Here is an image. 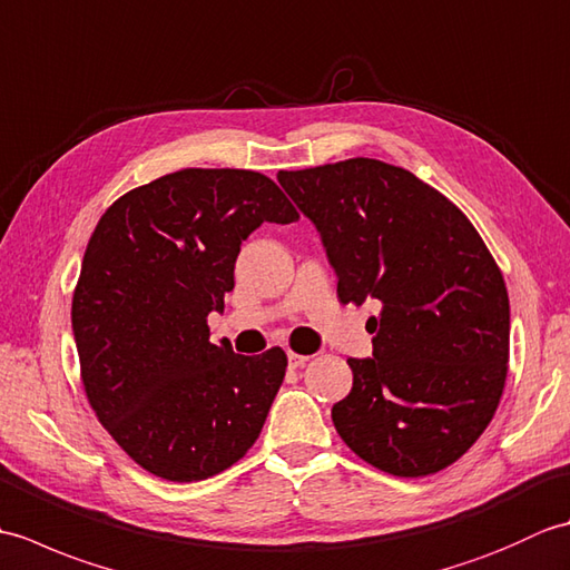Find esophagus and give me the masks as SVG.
<instances>
[{"mask_svg":"<svg viewBox=\"0 0 570 570\" xmlns=\"http://www.w3.org/2000/svg\"><path fill=\"white\" fill-rule=\"evenodd\" d=\"M308 362V355H298V353H288V367L296 370V367H304Z\"/></svg>","mask_w":570,"mask_h":570,"instance_id":"obj_1","label":"esophagus"}]
</instances>
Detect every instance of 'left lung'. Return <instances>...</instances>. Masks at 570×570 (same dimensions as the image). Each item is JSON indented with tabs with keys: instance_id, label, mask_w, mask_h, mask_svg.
<instances>
[{
	"instance_id": "8db88e82",
	"label": "left lung",
	"mask_w": 570,
	"mask_h": 570,
	"mask_svg": "<svg viewBox=\"0 0 570 570\" xmlns=\"http://www.w3.org/2000/svg\"><path fill=\"white\" fill-rule=\"evenodd\" d=\"M276 178L316 225L337 298L382 306L372 357L347 360L335 431L396 478L455 463L498 411L510 362V298L485 242L443 193L377 159Z\"/></svg>"
}]
</instances>
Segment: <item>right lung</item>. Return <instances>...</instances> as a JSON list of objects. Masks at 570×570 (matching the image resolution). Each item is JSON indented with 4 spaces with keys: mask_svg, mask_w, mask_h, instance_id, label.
Wrapping results in <instances>:
<instances>
[{
    "mask_svg": "<svg viewBox=\"0 0 570 570\" xmlns=\"http://www.w3.org/2000/svg\"><path fill=\"white\" fill-rule=\"evenodd\" d=\"M296 217L272 178L242 168H184L100 217L72 294V335L95 416L151 475L213 478L259 439L284 350L247 357L213 345L208 316L235 288L242 239Z\"/></svg>",
    "mask_w": 570,
    "mask_h": 570,
    "instance_id": "add662e5",
    "label": "right lung"
}]
</instances>
